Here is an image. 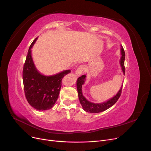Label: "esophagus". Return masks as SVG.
Returning a JSON list of instances; mask_svg holds the SVG:
<instances>
[{
	"instance_id": "34e87169",
	"label": "esophagus",
	"mask_w": 151,
	"mask_h": 151,
	"mask_svg": "<svg viewBox=\"0 0 151 151\" xmlns=\"http://www.w3.org/2000/svg\"><path fill=\"white\" fill-rule=\"evenodd\" d=\"M84 70H85V67L83 65H81L77 68V70L76 71V74L77 76H79L81 74H83V73L84 72Z\"/></svg>"
}]
</instances>
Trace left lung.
<instances>
[{"label": "left lung", "instance_id": "8db88e82", "mask_svg": "<svg viewBox=\"0 0 151 151\" xmlns=\"http://www.w3.org/2000/svg\"><path fill=\"white\" fill-rule=\"evenodd\" d=\"M121 52H122V57L120 59V65L122 66V71L123 74H125V67L124 65V62H125V53L124 49H123V47H121ZM86 79V76L83 75L81 77H79L77 79V92H78V96L80 103L83 106V109L86 112L91 113H97L99 112H102L105 110H106L112 106L114 104H115L116 101L119 99L121 96L122 90V86L120 91H118V93L113 97L111 99H110L106 102L102 103H93L89 102L88 101L84 96L83 95V93H82V86L84 84Z\"/></svg>", "mask_w": 151, "mask_h": 151}]
</instances>
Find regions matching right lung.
Returning <instances> with one entry per match:
<instances>
[{"instance_id":"add662e5","label":"right lung","mask_w":151,"mask_h":151,"mask_svg":"<svg viewBox=\"0 0 151 151\" xmlns=\"http://www.w3.org/2000/svg\"><path fill=\"white\" fill-rule=\"evenodd\" d=\"M36 38L29 48L22 70L24 91L27 101L38 110L51 109L60 93L63 77L70 72L66 70L56 75L45 76L36 70L31 57V49Z\"/></svg>"}]
</instances>
